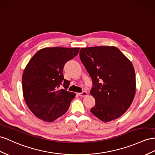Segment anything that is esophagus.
Here are the masks:
<instances>
[{"mask_svg":"<svg viewBox=\"0 0 155 155\" xmlns=\"http://www.w3.org/2000/svg\"><path fill=\"white\" fill-rule=\"evenodd\" d=\"M78 94L80 97H85L88 96V93H87V92H86V91H83V92H82L81 93H78Z\"/></svg>","mask_w":155,"mask_h":155,"instance_id":"esophagus-1","label":"esophagus"}]
</instances>
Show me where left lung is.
Returning a JSON list of instances; mask_svg holds the SVG:
<instances>
[{"instance_id":"1","label":"left lung","mask_w":155,"mask_h":155,"mask_svg":"<svg viewBox=\"0 0 155 155\" xmlns=\"http://www.w3.org/2000/svg\"><path fill=\"white\" fill-rule=\"evenodd\" d=\"M79 55L93 82L90 94L96 104L91 113L104 122L119 118L130 107L136 94L132 62L115 46L82 48Z\"/></svg>"}]
</instances>
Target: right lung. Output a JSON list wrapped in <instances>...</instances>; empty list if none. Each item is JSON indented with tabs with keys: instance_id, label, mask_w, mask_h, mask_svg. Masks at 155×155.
I'll return each instance as SVG.
<instances>
[{
	"instance_id": "right-lung-1",
	"label": "right lung",
	"mask_w": 155,
	"mask_h": 155,
	"mask_svg": "<svg viewBox=\"0 0 155 155\" xmlns=\"http://www.w3.org/2000/svg\"><path fill=\"white\" fill-rule=\"evenodd\" d=\"M80 48H45L30 59L23 71L22 88L27 105L35 116L53 122L65 114L75 94L69 92L70 82L63 69L78 54Z\"/></svg>"
}]
</instances>
